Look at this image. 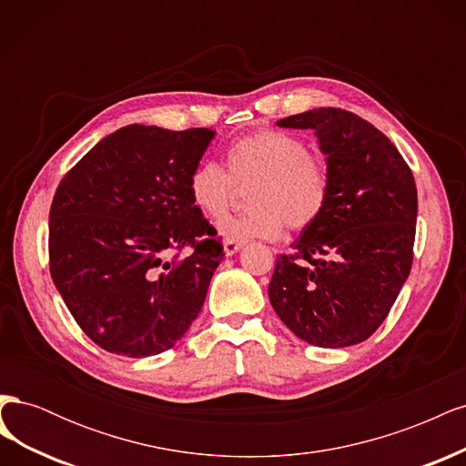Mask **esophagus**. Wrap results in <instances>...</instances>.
<instances>
[{
	"mask_svg": "<svg viewBox=\"0 0 466 466\" xmlns=\"http://www.w3.org/2000/svg\"><path fill=\"white\" fill-rule=\"evenodd\" d=\"M241 248H243L241 241H231V238H228V241H223V250H225V255H228V257H233L235 252H238Z\"/></svg>",
	"mask_w": 466,
	"mask_h": 466,
	"instance_id": "obj_1",
	"label": "esophagus"
}]
</instances>
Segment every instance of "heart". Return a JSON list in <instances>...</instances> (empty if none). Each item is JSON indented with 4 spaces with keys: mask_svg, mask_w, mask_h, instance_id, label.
Listing matches in <instances>:
<instances>
[{
    "mask_svg": "<svg viewBox=\"0 0 466 466\" xmlns=\"http://www.w3.org/2000/svg\"><path fill=\"white\" fill-rule=\"evenodd\" d=\"M225 167L200 161L188 177V196L208 219H221L237 187H250L248 214L229 218L219 231L231 241H274L289 225L305 231L322 218L330 200V168L309 151L303 137L281 130H258L235 139L225 149Z\"/></svg>",
    "mask_w": 466,
    "mask_h": 466,
    "instance_id": "1",
    "label": "heart"
}]
</instances>
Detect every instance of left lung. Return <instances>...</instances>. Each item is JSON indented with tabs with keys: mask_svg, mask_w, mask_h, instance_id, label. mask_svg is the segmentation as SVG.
<instances>
[{
	"mask_svg": "<svg viewBox=\"0 0 466 466\" xmlns=\"http://www.w3.org/2000/svg\"><path fill=\"white\" fill-rule=\"evenodd\" d=\"M315 130L332 188L322 218L276 260L268 295L281 322L319 348L360 344L397 301L414 258L418 192L410 167L373 124L342 108L278 120Z\"/></svg>",
	"mask_w": 466,
	"mask_h": 466,
	"instance_id": "8db88e82",
	"label": "left lung"
}]
</instances>
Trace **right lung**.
I'll return each mask as SVG.
<instances>
[{
	"mask_svg": "<svg viewBox=\"0 0 466 466\" xmlns=\"http://www.w3.org/2000/svg\"><path fill=\"white\" fill-rule=\"evenodd\" d=\"M214 136L130 124L56 188L52 281L81 330L110 354H161L202 311L223 245L190 202L188 177Z\"/></svg>",
	"mask_w": 466,
	"mask_h": 466,
	"instance_id": "obj_1",
	"label": "right lung"
}]
</instances>
